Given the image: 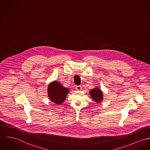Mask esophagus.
I'll return each instance as SVG.
<instances>
[{"instance_id": "obj_1", "label": "esophagus", "mask_w": 150, "mask_h": 150, "mask_svg": "<svg viewBox=\"0 0 150 150\" xmlns=\"http://www.w3.org/2000/svg\"><path fill=\"white\" fill-rule=\"evenodd\" d=\"M76 90L78 91H80L81 90V86H78L76 87Z\"/></svg>"}]
</instances>
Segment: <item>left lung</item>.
I'll return each instance as SVG.
<instances>
[{"instance_id":"8db88e82","label":"left lung","mask_w":150,"mask_h":150,"mask_svg":"<svg viewBox=\"0 0 150 150\" xmlns=\"http://www.w3.org/2000/svg\"><path fill=\"white\" fill-rule=\"evenodd\" d=\"M90 93L93 100L95 101V102L100 103L103 100V92L98 87H96L91 89L90 91Z\"/></svg>"}]
</instances>
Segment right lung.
<instances>
[{
    "mask_svg": "<svg viewBox=\"0 0 150 150\" xmlns=\"http://www.w3.org/2000/svg\"><path fill=\"white\" fill-rule=\"evenodd\" d=\"M47 91L49 99L51 102L57 104H60L66 100V96L69 92V89L64 87L58 81H54L49 84Z\"/></svg>",
    "mask_w": 150,
    "mask_h": 150,
    "instance_id": "add662e5",
    "label": "right lung"
}]
</instances>
